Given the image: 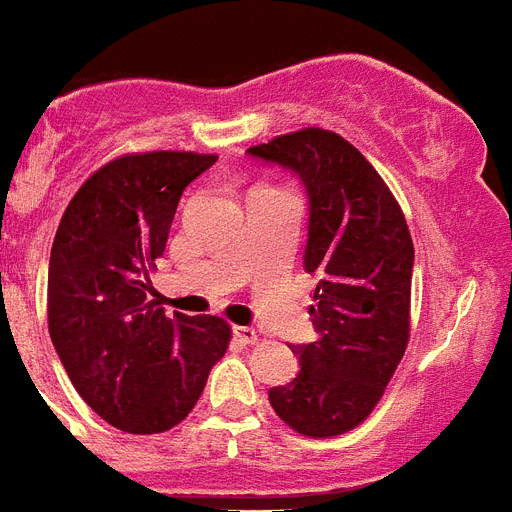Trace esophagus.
Wrapping results in <instances>:
<instances>
[{
    "instance_id": "esophagus-1",
    "label": "esophagus",
    "mask_w": 512,
    "mask_h": 512,
    "mask_svg": "<svg viewBox=\"0 0 512 512\" xmlns=\"http://www.w3.org/2000/svg\"><path fill=\"white\" fill-rule=\"evenodd\" d=\"M232 335L238 337V342H243V345H256L259 342V332L253 327H232Z\"/></svg>"
}]
</instances>
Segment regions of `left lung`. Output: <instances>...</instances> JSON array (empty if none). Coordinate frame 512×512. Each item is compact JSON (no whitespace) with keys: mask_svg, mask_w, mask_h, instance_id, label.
<instances>
[{"mask_svg":"<svg viewBox=\"0 0 512 512\" xmlns=\"http://www.w3.org/2000/svg\"><path fill=\"white\" fill-rule=\"evenodd\" d=\"M248 154L298 172L311 201L303 269L316 277L319 340L295 345L301 371L269 403L293 432L337 437L377 408L411 340L408 222L369 159L332 130L277 135Z\"/></svg>","mask_w":512,"mask_h":512,"instance_id":"obj_1","label":"left lung"}]
</instances>
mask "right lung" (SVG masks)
<instances>
[{
	"label": "right lung",
	"mask_w": 512,
	"mask_h": 512,
	"mask_svg": "<svg viewBox=\"0 0 512 512\" xmlns=\"http://www.w3.org/2000/svg\"><path fill=\"white\" fill-rule=\"evenodd\" d=\"M217 162L196 151L122 154L67 204L49 259V335L67 377L107 424L159 434L193 411L232 329L164 314L149 274L183 190Z\"/></svg>",
	"instance_id": "right-lung-1"
}]
</instances>
